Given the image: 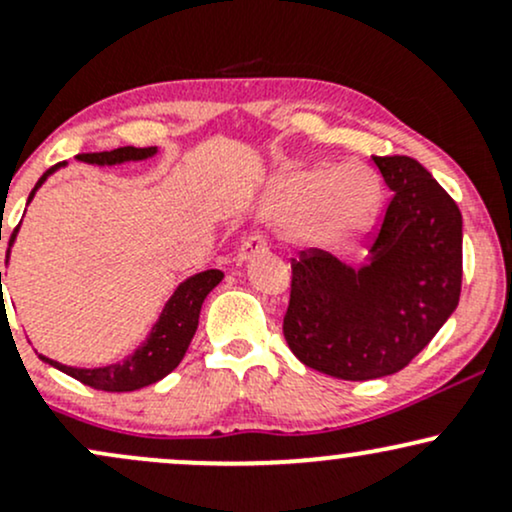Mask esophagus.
Segmentation results:
<instances>
[{
	"label": "esophagus",
	"instance_id": "34e87169",
	"mask_svg": "<svg viewBox=\"0 0 512 512\" xmlns=\"http://www.w3.org/2000/svg\"><path fill=\"white\" fill-rule=\"evenodd\" d=\"M262 252H267V240H264V236H260V233H252V236H248L243 243H240V248L236 252V260L248 262L255 255H262Z\"/></svg>",
	"mask_w": 512,
	"mask_h": 512
}]
</instances>
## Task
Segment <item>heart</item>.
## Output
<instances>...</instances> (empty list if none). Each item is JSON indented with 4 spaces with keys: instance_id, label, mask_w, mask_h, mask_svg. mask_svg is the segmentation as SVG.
<instances>
[{
    "instance_id": "b5f03b06",
    "label": "heart",
    "mask_w": 512,
    "mask_h": 512,
    "mask_svg": "<svg viewBox=\"0 0 512 512\" xmlns=\"http://www.w3.org/2000/svg\"><path fill=\"white\" fill-rule=\"evenodd\" d=\"M380 207V185L368 168H293L276 178L262 199V216L298 223L303 243L342 250L368 231Z\"/></svg>"
}]
</instances>
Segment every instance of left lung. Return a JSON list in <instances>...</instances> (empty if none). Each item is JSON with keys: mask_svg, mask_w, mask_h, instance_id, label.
<instances>
[{"mask_svg": "<svg viewBox=\"0 0 512 512\" xmlns=\"http://www.w3.org/2000/svg\"><path fill=\"white\" fill-rule=\"evenodd\" d=\"M390 187L366 262L325 250L293 260L284 337L301 363L339 380L397 373L455 313L462 289V214L409 156H373Z\"/></svg>", "mask_w": 512, "mask_h": 512, "instance_id": "left-lung-1", "label": "left lung"}]
</instances>
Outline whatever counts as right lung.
Masks as SVG:
<instances>
[{
    "instance_id": "right-lung-1",
    "label": "right lung",
    "mask_w": 512,
    "mask_h": 512,
    "mask_svg": "<svg viewBox=\"0 0 512 512\" xmlns=\"http://www.w3.org/2000/svg\"><path fill=\"white\" fill-rule=\"evenodd\" d=\"M156 146L149 149H137V146H120L113 151H101V154H79L76 161L91 163V166H120V163L129 161H146V158L156 156ZM67 163H57L50 170H45L43 178L35 182V187L28 195V204L35 197V192L43 187V182L50 178L55 170H60ZM19 226L11 233L9 250L14 245ZM223 272L221 269H207V272H199L187 276L185 281L173 291V296L168 298V303L163 305L161 315H158L156 325L151 327V332L146 334L142 346L132 351V354L122 358L117 363H108V366L98 368H76V366H64L60 361H52V358L38 354L45 363H50L52 368L62 370V373L72 375L74 380L84 383L93 390L103 392H132L142 390L146 385H154L161 378H166L170 370L178 368V363L185 356L187 346H190L192 337H195L197 325H199V310H202L204 298L209 296L216 286L221 284ZM0 289H2V272H0Z\"/></svg>"
}]
</instances>
